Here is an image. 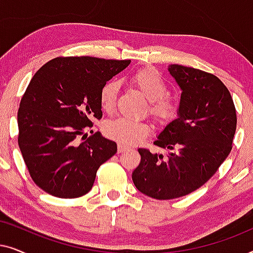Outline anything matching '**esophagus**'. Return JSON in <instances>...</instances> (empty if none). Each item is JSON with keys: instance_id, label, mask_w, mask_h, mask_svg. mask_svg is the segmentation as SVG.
<instances>
[{"instance_id": "esophagus-1", "label": "esophagus", "mask_w": 253, "mask_h": 253, "mask_svg": "<svg viewBox=\"0 0 253 253\" xmlns=\"http://www.w3.org/2000/svg\"><path fill=\"white\" fill-rule=\"evenodd\" d=\"M127 150V146H126L124 144H119V146H117V151H119V153H122V152H126Z\"/></svg>"}]
</instances>
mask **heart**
<instances>
[{
	"label": "heart",
	"mask_w": 253,
	"mask_h": 253,
	"mask_svg": "<svg viewBox=\"0 0 253 253\" xmlns=\"http://www.w3.org/2000/svg\"><path fill=\"white\" fill-rule=\"evenodd\" d=\"M131 83L139 89L145 98L150 101V113L158 121H168L175 116L177 105L167 94L168 87L164 78L157 70L145 68L131 76ZM120 86L116 82H107L100 89V106L106 113H112ZM150 124L145 121H131L116 119L109 121L105 126V133L114 140L124 145L139 143L150 132Z\"/></svg>",
	"instance_id": "1"
}]
</instances>
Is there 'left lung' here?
<instances>
[{
    "mask_svg": "<svg viewBox=\"0 0 253 253\" xmlns=\"http://www.w3.org/2000/svg\"><path fill=\"white\" fill-rule=\"evenodd\" d=\"M169 74L181 88L177 117L158 134L154 144L170 150L167 158L138 148L140 164L132 181L154 199L189 195L215 174L231 151L236 110L219 78L199 69L170 64Z\"/></svg>",
    "mask_w": 253,
    "mask_h": 253,
    "instance_id": "1",
    "label": "left lung"
}]
</instances>
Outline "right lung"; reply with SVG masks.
Returning <instances> with one entry per match:
<instances>
[{
  "label": "right lung",
  "instance_id": "right-lung-1",
  "mask_svg": "<svg viewBox=\"0 0 253 253\" xmlns=\"http://www.w3.org/2000/svg\"><path fill=\"white\" fill-rule=\"evenodd\" d=\"M130 60L56 57L31 79L18 116V145L34 183L58 198L87 193L96 171L117 152L115 141L95 132L84 143V129L102 117L100 89Z\"/></svg>",
  "mask_w": 253,
  "mask_h": 253
}]
</instances>
